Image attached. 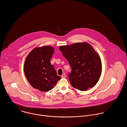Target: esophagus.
Returning a JSON list of instances; mask_svg holds the SVG:
<instances>
[{"label": "esophagus", "instance_id": "esophagus-1", "mask_svg": "<svg viewBox=\"0 0 127 127\" xmlns=\"http://www.w3.org/2000/svg\"><path fill=\"white\" fill-rule=\"evenodd\" d=\"M61 77L62 78H65L66 77V74H63L62 75H61Z\"/></svg>", "mask_w": 127, "mask_h": 127}]
</instances>
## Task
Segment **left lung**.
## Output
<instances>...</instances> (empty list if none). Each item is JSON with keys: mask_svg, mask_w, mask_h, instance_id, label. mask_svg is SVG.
Segmentation results:
<instances>
[{"mask_svg": "<svg viewBox=\"0 0 127 127\" xmlns=\"http://www.w3.org/2000/svg\"><path fill=\"white\" fill-rule=\"evenodd\" d=\"M71 67L68 74L74 88L84 91L93 87L101 74V61L98 54L86 42L76 43L59 48Z\"/></svg>", "mask_w": 127, "mask_h": 127, "instance_id": "8db88e82", "label": "left lung"}]
</instances>
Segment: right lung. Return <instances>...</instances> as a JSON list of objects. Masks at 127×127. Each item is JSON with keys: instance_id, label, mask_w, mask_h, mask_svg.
Returning <instances> with one entry per match:
<instances>
[{"instance_id": "right-lung-1", "label": "right lung", "mask_w": 127, "mask_h": 127, "mask_svg": "<svg viewBox=\"0 0 127 127\" xmlns=\"http://www.w3.org/2000/svg\"><path fill=\"white\" fill-rule=\"evenodd\" d=\"M54 52L52 46L34 48L27 56L24 72L30 84L41 92L53 89L61 77L57 75L50 60Z\"/></svg>"}]
</instances>
